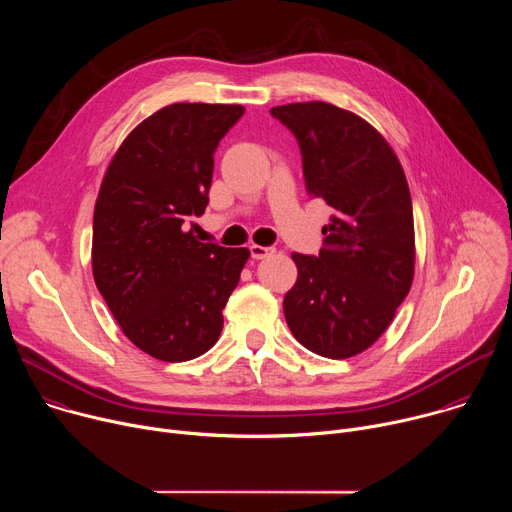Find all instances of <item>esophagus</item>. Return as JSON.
<instances>
[{
  "label": "esophagus",
  "mask_w": 512,
  "mask_h": 512,
  "mask_svg": "<svg viewBox=\"0 0 512 512\" xmlns=\"http://www.w3.org/2000/svg\"><path fill=\"white\" fill-rule=\"evenodd\" d=\"M249 251H251V257H253V259H265V257H269V255L275 253L273 247H261V245H251Z\"/></svg>",
  "instance_id": "1"
}]
</instances>
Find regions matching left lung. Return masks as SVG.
I'll return each mask as SVG.
<instances>
[{"instance_id": "1", "label": "left lung", "mask_w": 512, "mask_h": 512, "mask_svg": "<svg viewBox=\"0 0 512 512\" xmlns=\"http://www.w3.org/2000/svg\"><path fill=\"white\" fill-rule=\"evenodd\" d=\"M271 115L296 135L306 190L334 210L318 255L294 253L298 281L285 322L308 350L348 358L391 324L415 269L413 206L385 137L330 103H291Z\"/></svg>"}]
</instances>
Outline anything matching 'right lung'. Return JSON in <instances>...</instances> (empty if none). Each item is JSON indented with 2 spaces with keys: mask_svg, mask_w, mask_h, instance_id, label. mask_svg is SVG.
<instances>
[{
  "mask_svg": "<svg viewBox=\"0 0 512 512\" xmlns=\"http://www.w3.org/2000/svg\"><path fill=\"white\" fill-rule=\"evenodd\" d=\"M241 105L174 103L141 121L113 156L93 216V277L123 334L166 362L204 354L247 249L188 231L208 204L214 152Z\"/></svg>",
  "mask_w": 512,
  "mask_h": 512,
  "instance_id": "1",
  "label": "right lung"
}]
</instances>
